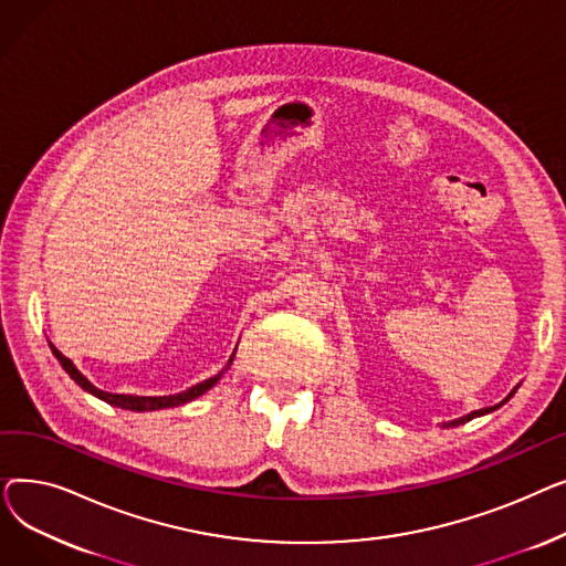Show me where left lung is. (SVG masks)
I'll list each match as a JSON object with an SVG mask.
<instances>
[{
  "mask_svg": "<svg viewBox=\"0 0 566 566\" xmlns=\"http://www.w3.org/2000/svg\"><path fill=\"white\" fill-rule=\"evenodd\" d=\"M518 390V385L516 388L510 392V397L504 399L502 403H507L512 397H514V392ZM502 403H497V406H491V408H482V410H472V412H468V415H463V418H457V420H452V422H442V429H450V427H459V424H465V422H470L472 418H480V415H486V412H493V410H497Z\"/></svg>",
  "mask_w": 566,
  "mask_h": 566,
  "instance_id": "8db88e82",
  "label": "left lung"
}]
</instances>
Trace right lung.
Instances as JSON below:
<instances>
[{
	"label": "right lung",
	"mask_w": 566,
	"mask_h": 566,
	"mask_svg": "<svg viewBox=\"0 0 566 566\" xmlns=\"http://www.w3.org/2000/svg\"><path fill=\"white\" fill-rule=\"evenodd\" d=\"M50 348H52V353H54V358L59 360V365L64 367V371L80 385V388H82L84 392L98 397L101 401H105V403H109V406L124 408V410H133V412H148V410H163V408H174V406L190 403L192 399H197V397H201V395H206L208 390H211L213 385L222 378V374H224V371L231 367V363H233V355H231L227 367H224L220 374H216V376H211V378H206V380L192 385V388H188V390H184V392L165 395V397H137V395H112V392H105V390L96 388V385H94L92 380H88V378L66 358V355H64L62 350H59V348L52 346V344H50Z\"/></svg>",
	"instance_id": "obj_1"
}]
</instances>
